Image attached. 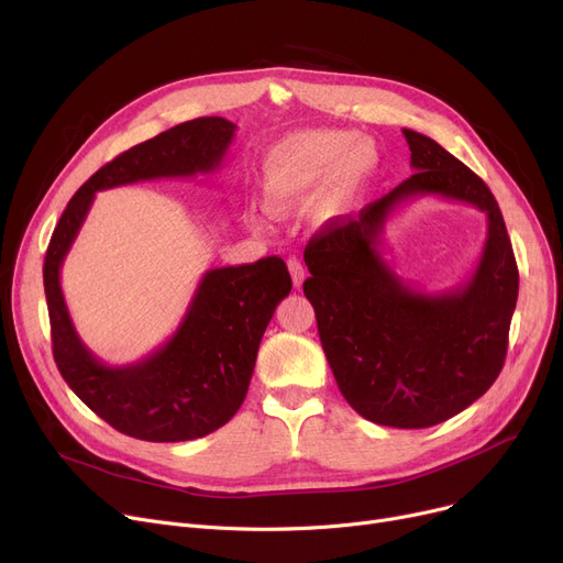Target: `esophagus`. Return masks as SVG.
Here are the masks:
<instances>
[{
  "mask_svg": "<svg viewBox=\"0 0 563 563\" xmlns=\"http://www.w3.org/2000/svg\"><path fill=\"white\" fill-rule=\"evenodd\" d=\"M287 268H289L291 280H295V287H301V283H303V278H306L303 264H301L297 257H289V260H287Z\"/></svg>",
  "mask_w": 563,
  "mask_h": 563,
  "instance_id": "34e87169",
  "label": "esophagus"
}]
</instances>
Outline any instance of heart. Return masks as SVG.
I'll return each mask as SVG.
<instances>
[{
    "instance_id": "obj_1",
    "label": "heart",
    "mask_w": 563,
    "mask_h": 563,
    "mask_svg": "<svg viewBox=\"0 0 563 563\" xmlns=\"http://www.w3.org/2000/svg\"><path fill=\"white\" fill-rule=\"evenodd\" d=\"M379 150L368 137L340 129H308L278 140L262 161V202L274 216L310 205L317 225L352 211L379 169Z\"/></svg>"
}]
</instances>
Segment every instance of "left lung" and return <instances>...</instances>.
<instances>
[{
	"label": "left lung",
	"instance_id": "8db88e82",
	"mask_svg": "<svg viewBox=\"0 0 563 563\" xmlns=\"http://www.w3.org/2000/svg\"><path fill=\"white\" fill-rule=\"evenodd\" d=\"M402 133L413 175L358 218H338L310 239L303 295L340 394L363 419L413 430L455 417L499 377L518 264L483 179L432 137ZM423 194L472 203L488 218L475 274L442 292L407 284L383 257L387 218Z\"/></svg>",
	"mask_w": 563,
	"mask_h": 563
}]
</instances>
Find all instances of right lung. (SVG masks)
I'll list each match as a JSON object with an SVG mask.
<instances>
[{"instance_id":"add662e5","label":"right lung","mask_w":563,"mask_h":563,"mask_svg":"<svg viewBox=\"0 0 563 563\" xmlns=\"http://www.w3.org/2000/svg\"><path fill=\"white\" fill-rule=\"evenodd\" d=\"M236 124L200 117L131 146L73 195L53 232L43 285L53 354L66 384L114 430L144 442H188L225 426L249 394L260 340L291 278L280 257L209 268L181 324L161 347L129 365L96 358L73 327L62 264L99 190L211 175L223 165Z\"/></svg>"}]
</instances>
